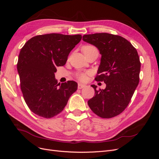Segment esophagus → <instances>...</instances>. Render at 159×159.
<instances>
[{"label": "esophagus", "mask_w": 159, "mask_h": 159, "mask_svg": "<svg viewBox=\"0 0 159 159\" xmlns=\"http://www.w3.org/2000/svg\"><path fill=\"white\" fill-rule=\"evenodd\" d=\"M85 84H78V89H82V88H85Z\"/></svg>", "instance_id": "1"}]
</instances>
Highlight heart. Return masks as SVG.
Segmentation results:
<instances>
[{
  "instance_id": "1",
  "label": "heart",
  "mask_w": 159,
  "mask_h": 159,
  "mask_svg": "<svg viewBox=\"0 0 159 159\" xmlns=\"http://www.w3.org/2000/svg\"><path fill=\"white\" fill-rule=\"evenodd\" d=\"M83 52L84 54H87V53H89L90 52H92L93 50H98V49L93 46H91V45H88V46H85L83 48ZM88 73L86 72H78V74L75 75L76 78L78 79L79 81H82V82H84L86 80H88Z\"/></svg>"
}]
</instances>
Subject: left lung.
Instances as JSON below:
<instances>
[{
	"instance_id": "8db88e82",
	"label": "left lung",
	"mask_w": 159,
	"mask_h": 159,
	"mask_svg": "<svg viewBox=\"0 0 159 159\" xmlns=\"http://www.w3.org/2000/svg\"><path fill=\"white\" fill-rule=\"evenodd\" d=\"M83 40L96 46L102 54L97 81L106 84L105 89H96L88 105L98 116L109 119L127 108L139 82L141 62L137 51L125 38L108 33L83 36Z\"/></svg>"
}]
</instances>
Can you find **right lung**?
Returning <instances> with one entry per match:
<instances>
[{
  "instance_id": "right-lung-1",
  "label": "right lung",
  "mask_w": 159,
  "mask_h": 159,
  "mask_svg": "<svg viewBox=\"0 0 159 159\" xmlns=\"http://www.w3.org/2000/svg\"><path fill=\"white\" fill-rule=\"evenodd\" d=\"M81 38L56 33L38 35L21 48L17 63L20 89L28 107L38 116L48 119L58 115L78 89L74 81L57 83L54 73L56 67L66 64Z\"/></svg>"
}]
</instances>
